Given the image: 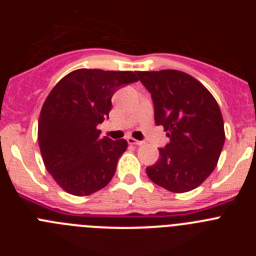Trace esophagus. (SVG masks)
Masks as SVG:
<instances>
[{
	"label": "esophagus",
	"mask_w": 256,
	"mask_h": 256,
	"mask_svg": "<svg viewBox=\"0 0 256 256\" xmlns=\"http://www.w3.org/2000/svg\"><path fill=\"white\" fill-rule=\"evenodd\" d=\"M126 141H128V144H137V146H141V144H144L142 141H138V140L133 138V137H128V138H126Z\"/></svg>",
	"instance_id": "34e87169"
}]
</instances>
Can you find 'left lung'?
<instances>
[{
  "label": "left lung",
  "instance_id": "8db88e82",
  "mask_svg": "<svg viewBox=\"0 0 256 256\" xmlns=\"http://www.w3.org/2000/svg\"><path fill=\"white\" fill-rule=\"evenodd\" d=\"M148 90L155 123L164 126L169 144L146 168L158 186L176 194L196 188L218 164L224 144V123L218 102L202 83L180 70L137 72Z\"/></svg>",
  "mask_w": 256,
  "mask_h": 256
}]
</instances>
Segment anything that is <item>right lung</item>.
Returning a JSON list of instances; mask_svg holds the SVG:
<instances>
[{"label": "right lung", "instance_id": "1", "mask_svg": "<svg viewBox=\"0 0 256 256\" xmlns=\"http://www.w3.org/2000/svg\"><path fill=\"white\" fill-rule=\"evenodd\" d=\"M137 80V72L78 69L47 96L38 119V144L46 169L68 194L91 195L114 177L128 142L101 137L97 126L108 119L116 90Z\"/></svg>", "mask_w": 256, "mask_h": 256}]
</instances>
